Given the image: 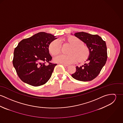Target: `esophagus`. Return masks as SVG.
Here are the masks:
<instances>
[{
	"label": "esophagus",
	"mask_w": 123,
	"mask_h": 123,
	"mask_svg": "<svg viewBox=\"0 0 123 123\" xmlns=\"http://www.w3.org/2000/svg\"><path fill=\"white\" fill-rule=\"evenodd\" d=\"M63 66H64V67L66 69H67V68H69V66H68V65H63Z\"/></svg>",
	"instance_id": "esophagus-1"
}]
</instances>
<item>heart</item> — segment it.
<instances>
[{"instance_id":"obj_1","label":"heart","mask_w":123,"mask_h":123,"mask_svg":"<svg viewBox=\"0 0 123 123\" xmlns=\"http://www.w3.org/2000/svg\"><path fill=\"white\" fill-rule=\"evenodd\" d=\"M63 42L69 44L71 48L69 50L67 55H60L54 59V61L64 65H69L76 62L83 63L86 61L90 55V50L88 46L83 44V42L74 36L64 38ZM49 53L53 56H56L61 51L60 44L57 40L52 42L48 47Z\"/></svg>"}]
</instances>
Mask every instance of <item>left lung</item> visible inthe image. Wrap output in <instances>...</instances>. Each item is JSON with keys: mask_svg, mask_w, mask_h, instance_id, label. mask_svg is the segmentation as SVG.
Masks as SVG:
<instances>
[{"mask_svg": "<svg viewBox=\"0 0 123 123\" xmlns=\"http://www.w3.org/2000/svg\"><path fill=\"white\" fill-rule=\"evenodd\" d=\"M74 35L85 43L90 50L88 63L79 67L71 76L78 80L91 81L99 74L106 62L107 55L105 41L97 35H91L83 32L76 33Z\"/></svg>", "mask_w": 123, "mask_h": 123, "instance_id": "obj_1", "label": "left lung"}]
</instances>
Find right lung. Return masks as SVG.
I'll return each mask as SVG.
<instances>
[{"label":"right lung","mask_w":123,"mask_h":123,"mask_svg":"<svg viewBox=\"0 0 123 123\" xmlns=\"http://www.w3.org/2000/svg\"><path fill=\"white\" fill-rule=\"evenodd\" d=\"M55 37L40 32L19 43L14 50L13 64L22 81L38 87L49 80L57 65L50 62L52 57L48 49L50 43L57 38Z\"/></svg>","instance_id":"add662e5"}]
</instances>
